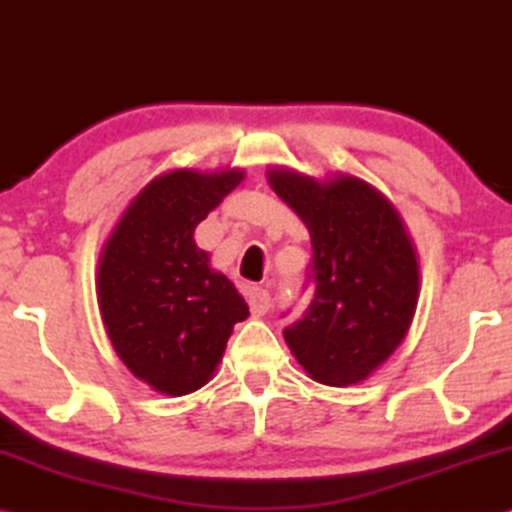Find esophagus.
Listing matches in <instances>:
<instances>
[{"label": "esophagus", "mask_w": 512, "mask_h": 512, "mask_svg": "<svg viewBox=\"0 0 512 512\" xmlns=\"http://www.w3.org/2000/svg\"><path fill=\"white\" fill-rule=\"evenodd\" d=\"M248 307H250V314H253L255 318L264 316L268 307H271V298H268V291L259 289V287L248 289Z\"/></svg>", "instance_id": "esophagus-1"}]
</instances>
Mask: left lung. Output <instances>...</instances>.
Returning <instances> with one entry per match:
<instances>
[{"mask_svg":"<svg viewBox=\"0 0 512 512\" xmlns=\"http://www.w3.org/2000/svg\"><path fill=\"white\" fill-rule=\"evenodd\" d=\"M266 180L307 225L314 248V300L284 341L318 384H361L400 348L418 307L409 228L377 187L352 173L316 178L273 164Z\"/></svg>","mask_w":512,"mask_h":512,"instance_id":"8db88e82","label":"left lung"}]
</instances>
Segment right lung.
<instances>
[{"instance_id":"1","label":"right lung","mask_w":512,"mask_h":512,"mask_svg":"<svg viewBox=\"0 0 512 512\" xmlns=\"http://www.w3.org/2000/svg\"><path fill=\"white\" fill-rule=\"evenodd\" d=\"M246 171L169 169L146 183L101 248L97 300L117 357L153 391L189 395L214 377L246 300L194 230Z\"/></svg>"}]
</instances>
